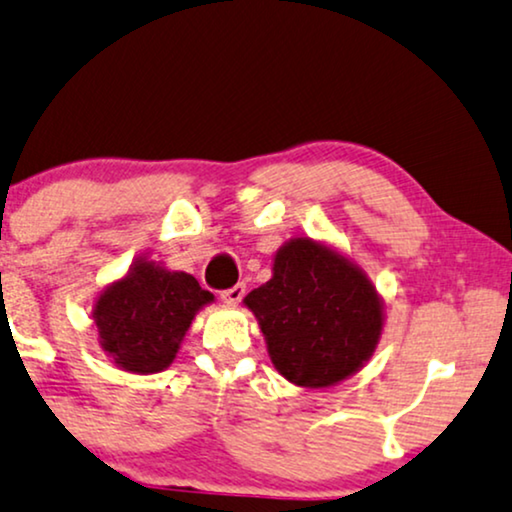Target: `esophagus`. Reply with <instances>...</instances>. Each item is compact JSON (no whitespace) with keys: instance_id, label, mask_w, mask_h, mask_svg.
I'll return each mask as SVG.
<instances>
[{"instance_id":"esophagus-1","label":"esophagus","mask_w":512,"mask_h":512,"mask_svg":"<svg viewBox=\"0 0 512 512\" xmlns=\"http://www.w3.org/2000/svg\"><path fill=\"white\" fill-rule=\"evenodd\" d=\"M243 295H245V283H236L234 288H227V290H222V302H227V304H238L243 299Z\"/></svg>"}]
</instances>
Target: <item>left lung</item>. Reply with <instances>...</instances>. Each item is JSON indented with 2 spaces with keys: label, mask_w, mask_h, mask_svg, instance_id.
<instances>
[{
  "label": "left lung",
  "mask_w": 512,
  "mask_h": 512,
  "mask_svg": "<svg viewBox=\"0 0 512 512\" xmlns=\"http://www.w3.org/2000/svg\"><path fill=\"white\" fill-rule=\"evenodd\" d=\"M267 337L271 363L297 386L325 388L363 367L384 316L363 269L311 238L276 252L274 276L245 297Z\"/></svg>",
  "instance_id": "left-lung-1"
}]
</instances>
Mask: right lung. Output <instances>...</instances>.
Wrapping results in <instances>:
<instances>
[{
	"instance_id": "1",
	"label": "right lung",
	"mask_w": 512,
	"mask_h": 512,
	"mask_svg": "<svg viewBox=\"0 0 512 512\" xmlns=\"http://www.w3.org/2000/svg\"><path fill=\"white\" fill-rule=\"evenodd\" d=\"M213 302L185 271L135 262L126 278L109 285L95 304L100 346L126 372L154 374L173 363L196 311Z\"/></svg>"
}]
</instances>
